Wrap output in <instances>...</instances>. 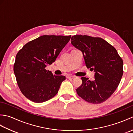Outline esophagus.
Returning <instances> with one entry per match:
<instances>
[{
  "mask_svg": "<svg viewBox=\"0 0 133 133\" xmlns=\"http://www.w3.org/2000/svg\"><path fill=\"white\" fill-rule=\"evenodd\" d=\"M74 77V76H72V75H66V78L67 79H70V78H73Z\"/></svg>",
  "mask_w": 133,
  "mask_h": 133,
  "instance_id": "34e87169",
  "label": "esophagus"
}]
</instances>
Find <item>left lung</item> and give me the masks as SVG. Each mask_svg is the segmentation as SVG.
Segmentation results:
<instances>
[{
	"label": "left lung",
	"mask_w": 133,
	"mask_h": 133,
	"mask_svg": "<svg viewBox=\"0 0 133 133\" xmlns=\"http://www.w3.org/2000/svg\"><path fill=\"white\" fill-rule=\"evenodd\" d=\"M71 44L82 52L87 69L94 70L95 79L82 77V84L77 89L80 97L89 103L98 104L109 99L123 75V61L115 48L98 37L74 35Z\"/></svg>",
	"instance_id": "8db88e82"
}]
</instances>
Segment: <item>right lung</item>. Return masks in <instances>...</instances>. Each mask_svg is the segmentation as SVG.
Returning <instances> with one entry per match:
<instances>
[{"mask_svg": "<svg viewBox=\"0 0 133 133\" xmlns=\"http://www.w3.org/2000/svg\"><path fill=\"white\" fill-rule=\"evenodd\" d=\"M71 35H43L28 42L17 53L14 71L17 83L25 97L42 103L57 94L64 76L53 75L46 70L52 64Z\"/></svg>", "mask_w": 133, "mask_h": 133, "instance_id": "obj_1", "label": "right lung"}]
</instances>
